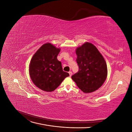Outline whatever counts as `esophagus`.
Here are the masks:
<instances>
[{"label": "esophagus", "mask_w": 132, "mask_h": 132, "mask_svg": "<svg viewBox=\"0 0 132 132\" xmlns=\"http://www.w3.org/2000/svg\"><path fill=\"white\" fill-rule=\"evenodd\" d=\"M69 74L70 77H71V76L72 75V72H71V71H69Z\"/></svg>", "instance_id": "1"}]
</instances>
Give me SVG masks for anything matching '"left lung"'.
<instances>
[{"label":"left lung","mask_w":132,"mask_h":132,"mask_svg":"<svg viewBox=\"0 0 132 132\" xmlns=\"http://www.w3.org/2000/svg\"><path fill=\"white\" fill-rule=\"evenodd\" d=\"M78 72L71 79L85 93H90L100 88L105 81L107 67L102 55L93 44L85 42L76 49Z\"/></svg>","instance_id":"left-lung-1"}]
</instances>
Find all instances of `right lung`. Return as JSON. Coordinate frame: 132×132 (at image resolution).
<instances>
[{
	"label": "right lung",
	"instance_id": "right-lung-1",
	"mask_svg": "<svg viewBox=\"0 0 132 132\" xmlns=\"http://www.w3.org/2000/svg\"><path fill=\"white\" fill-rule=\"evenodd\" d=\"M61 49L47 43L37 51L30 61L29 73L34 84L47 92L56 89L69 73L63 70L61 62L57 59Z\"/></svg>",
	"mask_w": 132,
	"mask_h": 132
}]
</instances>
